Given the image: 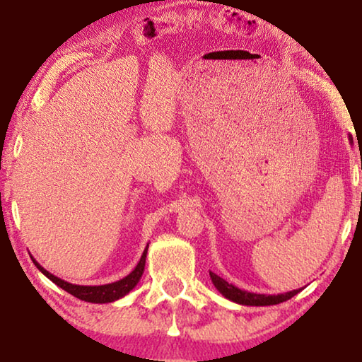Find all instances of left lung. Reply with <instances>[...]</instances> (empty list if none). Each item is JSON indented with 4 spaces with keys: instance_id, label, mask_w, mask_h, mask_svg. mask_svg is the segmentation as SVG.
Returning <instances> with one entry per match:
<instances>
[{
    "instance_id": "1",
    "label": "left lung",
    "mask_w": 362,
    "mask_h": 362,
    "mask_svg": "<svg viewBox=\"0 0 362 362\" xmlns=\"http://www.w3.org/2000/svg\"><path fill=\"white\" fill-rule=\"evenodd\" d=\"M209 274H211L212 284L216 286V289L220 293H222L225 298H228L235 303L247 305V306L278 305V303L286 302V300L292 298L293 296H297V293L302 291V289H297V291H291V292H286V293H278V296H265V293H254V292L243 291V289H240V287L226 283L223 278L217 276V274L212 273V272H209Z\"/></svg>"
}]
</instances>
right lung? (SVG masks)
<instances>
[{"label":"right lung","instance_id":"add662e5","mask_svg":"<svg viewBox=\"0 0 362 362\" xmlns=\"http://www.w3.org/2000/svg\"><path fill=\"white\" fill-rule=\"evenodd\" d=\"M146 250H148V244H146V247L144 250L142 257H140L137 267L134 268L126 278L115 281V283H110V284H103V286H78V284L66 283V281L54 276L52 273H49L47 269L42 268L40 263L33 259V257H32V260L36 265V268H38L46 278L51 279L54 284L62 287L64 291L71 293V296H75L76 298L84 300V302H90V303H112V302H115V300H119L124 296H127V293H129L134 287L137 286V283L144 274V269H145Z\"/></svg>","mask_w":362,"mask_h":362}]
</instances>
